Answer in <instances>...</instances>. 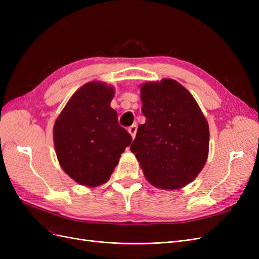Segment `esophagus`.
Instances as JSON below:
<instances>
[{
    "mask_svg": "<svg viewBox=\"0 0 259 259\" xmlns=\"http://www.w3.org/2000/svg\"><path fill=\"white\" fill-rule=\"evenodd\" d=\"M128 132H130V134L132 135V137L133 138H135V135H136V132H137V126L135 124H133L132 126H130L128 127Z\"/></svg>",
    "mask_w": 259,
    "mask_h": 259,
    "instance_id": "obj_1",
    "label": "esophagus"
}]
</instances>
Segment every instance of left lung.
I'll use <instances>...</instances> for the list:
<instances>
[{
  "label": "left lung",
  "instance_id": "left-lung-1",
  "mask_svg": "<svg viewBox=\"0 0 259 259\" xmlns=\"http://www.w3.org/2000/svg\"><path fill=\"white\" fill-rule=\"evenodd\" d=\"M145 124L138 126L131 150L146 178L163 189L191 183L208 154V124L197 101L171 79L142 86Z\"/></svg>",
  "mask_w": 259,
  "mask_h": 259
}]
</instances>
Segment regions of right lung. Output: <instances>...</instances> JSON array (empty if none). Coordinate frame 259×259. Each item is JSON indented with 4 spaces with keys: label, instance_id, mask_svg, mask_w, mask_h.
<instances>
[{
    "label": "right lung",
    "instance_id": "obj_1",
    "mask_svg": "<svg viewBox=\"0 0 259 259\" xmlns=\"http://www.w3.org/2000/svg\"><path fill=\"white\" fill-rule=\"evenodd\" d=\"M111 86L90 82L77 90L55 122L54 144L60 165L76 183H106L132 136L110 107Z\"/></svg>",
    "mask_w": 259,
    "mask_h": 259
}]
</instances>
